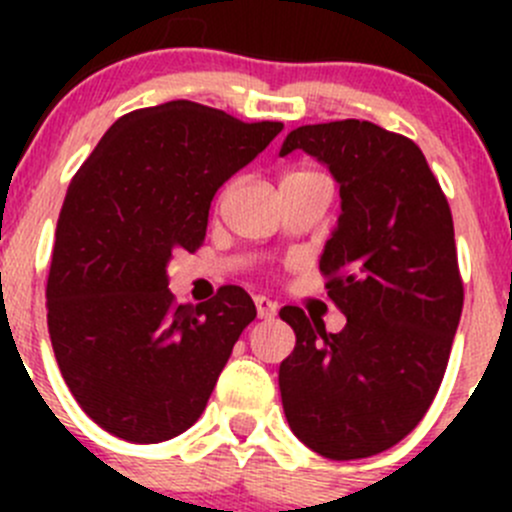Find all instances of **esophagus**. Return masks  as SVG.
I'll use <instances>...</instances> for the list:
<instances>
[{"label":"esophagus","instance_id":"1","mask_svg":"<svg viewBox=\"0 0 512 512\" xmlns=\"http://www.w3.org/2000/svg\"><path fill=\"white\" fill-rule=\"evenodd\" d=\"M255 307H257V317L260 319H272L277 314V304L272 302V299L262 297V294H257L255 297Z\"/></svg>","mask_w":512,"mask_h":512}]
</instances>
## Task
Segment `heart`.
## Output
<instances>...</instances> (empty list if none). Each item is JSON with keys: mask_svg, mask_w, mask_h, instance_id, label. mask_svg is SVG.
Segmentation results:
<instances>
[{"mask_svg": "<svg viewBox=\"0 0 512 512\" xmlns=\"http://www.w3.org/2000/svg\"><path fill=\"white\" fill-rule=\"evenodd\" d=\"M307 178H324L319 170H312V168H294L285 173V178H282V183H289V180H307Z\"/></svg>", "mask_w": 512, "mask_h": 512, "instance_id": "1", "label": "heart"}]
</instances>
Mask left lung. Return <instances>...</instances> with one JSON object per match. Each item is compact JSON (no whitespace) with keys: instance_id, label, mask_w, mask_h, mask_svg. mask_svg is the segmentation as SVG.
<instances>
[{"instance_id":"8db88e82","label":"left lung","mask_w":512,"mask_h":512,"mask_svg":"<svg viewBox=\"0 0 512 512\" xmlns=\"http://www.w3.org/2000/svg\"><path fill=\"white\" fill-rule=\"evenodd\" d=\"M302 148L329 165L342 215L319 272L347 314L339 334L282 307L294 352L280 394L294 436L332 461L396 446L426 416L446 374L463 309L448 200L411 138L369 121L299 126L280 156Z\"/></svg>"}]
</instances>
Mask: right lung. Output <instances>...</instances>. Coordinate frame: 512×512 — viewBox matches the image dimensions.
Here are the masks:
<instances>
[{
    "mask_svg": "<svg viewBox=\"0 0 512 512\" xmlns=\"http://www.w3.org/2000/svg\"><path fill=\"white\" fill-rule=\"evenodd\" d=\"M168 101L118 118L76 170L56 223L46 322L66 386L103 431L160 443L205 411L242 329V287L203 304L168 289L175 252L205 240L213 195L282 131Z\"/></svg>",
    "mask_w": 512,
    "mask_h": 512,
    "instance_id": "right-lung-1",
    "label": "right lung"
}]
</instances>
